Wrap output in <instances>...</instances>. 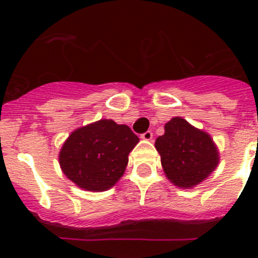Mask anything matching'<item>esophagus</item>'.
I'll list each match as a JSON object with an SVG mask.
<instances>
[{
    "label": "esophagus",
    "mask_w": 258,
    "mask_h": 258,
    "mask_svg": "<svg viewBox=\"0 0 258 258\" xmlns=\"http://www.w3.org/2000/svg\"><path fill=\"white\" fill-rule=\"evenodd\" d=\"M152 136H153L152 132H151V131H146L145 134L141 135V139L145 140V141H151V140H152Z\"/></svg>",
    "instance_id": "34e87169"
}]
</instances>
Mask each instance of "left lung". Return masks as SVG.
<instances>
[{
	"instance_id": "8db88e82",
	"label": "left lung",
	"mask_w": 258,
	"mask_h": 258,
	"mask_svg": "<svg viewBox=\"0 0 258 258\" xmlns=\"http://www.w3.org/2000/svg\"><path fill=\"white\" fill-rule=\"evenodd\" d=\"M155 147L166 177L179 188L200 184L220 162V152L212 137L182 117H173L165 124V134L157 137Z\"/></svg>"
}]
</instances>
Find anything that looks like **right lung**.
Instances as JSON below:
<instances>
[{"label": "right lung", "instance_id": "1", "mask_svg": "<svg viewBox=\"0 0 258 258\" xmlns=\"http://www.w3.org/2000/svg\"><path fill=\"white\" fill-rule=\"evenodd\" d=\"M139 141L126 124L100 119L71 132L59 151V166L80 188L106 191L123 176L130 152Z\"/></svg>", "mask_w": 258, "mask_h": 258}]
</instances>
